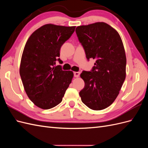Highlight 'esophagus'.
<instances>
[{"label":"esophagus","mask_w":148,"mask_h":148,"mask_svg":"<svg viewBox=\"0 0 148 148\" xmlns=\"http://www.w3.org/2000/svg\"><path fill=\"white\" fill-rule=\"evenodd\" d=\"M79 75H80V73L79 72V71H75L74 72V77L76 78L79 77Z\"/></svg>","instance_id":"34e87169"}]
</instances>
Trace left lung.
<instances>
[{"instance_id": "1", "label": "left lung", "mask_w": 148, "mask_h": 148, "mask_svg": "<svg viewBox=\"0 0 148 148\" xmlns=\"http://www.w3.org/2000/svg\"><path fill=\"white\" fill-rule=\"evenodd\" d=\"M75 31L87 59H96L91 71H83L80 75L84 87L79 96L89 109H104L117 98L126 77L127 59L122 39L104 22L79 26Z\"/></svg>"}]
</instances>
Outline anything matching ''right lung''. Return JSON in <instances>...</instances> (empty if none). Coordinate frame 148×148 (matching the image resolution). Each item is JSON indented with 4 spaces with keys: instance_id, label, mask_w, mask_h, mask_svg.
Listing matches in <instances>:
<instances>
[{
    "instance_id": "obj_1",
    "label": "right lung",
    "mask_w": 148,
    "mask_h": 148,
    "mask_svg": "<svg viewBox=\"0 0 148 148\" xmlns=\"http://www.w3.org/2000/svg\"><path fill=\"white\" fill-rule=\"evenodd\" d=\"M75 26L47 24L31 34L22 53L20 75L26 95L34 105L49 109L62 102L73 77L56 61L62 62L60 50Z\"/></svg>"
}]
</instances>
